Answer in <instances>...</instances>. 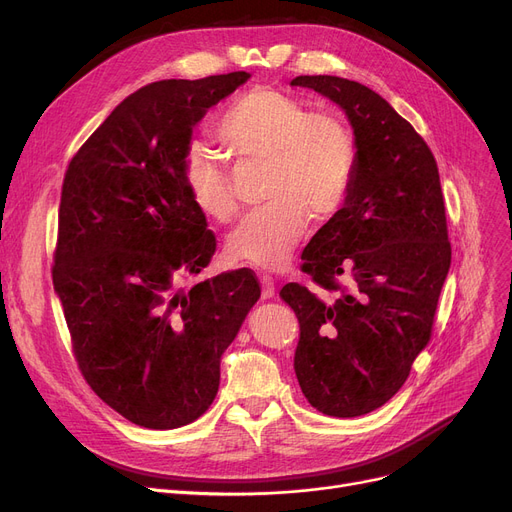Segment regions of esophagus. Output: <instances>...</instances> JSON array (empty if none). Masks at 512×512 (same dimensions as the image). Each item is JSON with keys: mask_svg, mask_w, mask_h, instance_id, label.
I'll list each match as a JSON object with an SVG mask.
<instances>
[{"mask_svg": "<svg viewBox=\"0 0 512 512\" xmlns=\"http://www.w3.org/2000/svg\"><path fill=\"white\" fill-rule=\"evenodd\" d=\"M260 287H262V298H266V300H271L273 296H275V281H273V277H269V275H260Z\"/></svg>", "mask_w": 512, "mask_h": 512, "instance_id": "esophagus-1", "label": "esophagus"}]
</instances>
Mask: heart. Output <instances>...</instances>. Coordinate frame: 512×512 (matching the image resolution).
Wrapping results in <instances>:
<instances>
[{"label": "heart", "instance_id": "heart-1", "mask_svg": "<svg viewBox=\"0 0 512 512\" xmlns=\"http://www.w3.org/2000/svg\"><path fill=\"white\" fill-rule=\"evenodd\" d=\"M216 137L237 160L264 162V206L229 233L231 258L258 269H281L308 231L310 214L325 221L342 208L356 168L350 129L329 112L271 87H254L231 102L216 125ZM189 202L216 223H227L239 204L231 177L202 148L181 164Z\"/></svg>", "mask_w": 512, "mask_h": 512}]
</instances>
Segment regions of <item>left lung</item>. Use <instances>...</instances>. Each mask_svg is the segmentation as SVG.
<instances>
[{"instance_id": "8db88e82", "label": "left lung", "mask_w": 512, "mask_h": 512, "mask_svg": "<svg viewBox=\"0 0 512 512\" xmlns=\"http://www.w3.org/2000/svg\"><path fill=\"white\" fill-rule=\"evenodd\" d=\"M291 85L342 106L356 135L346 202L302 252V273L331 298L298 283L279 294L300 323L302 394L323 415L350 419L392 398L429 344L452 260L444 193L429 145L379 93L329 75Z\"/></svg>"}]
</instances>
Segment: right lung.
<instances>
[{
	"instance_id": "obj_1",
	"label": "right lung",
	"mask_w": 512,
	"mask_h": 512,
	"mask_svg": "<svg viewBox=\"0 0 512 512\" xmlns=\"http://www.w3.org/2000/svg\"><path fill=\"white\" fill-rule=\"evenodd\" d=\"M248 79L237 70L137 89L64 173L52 277L72 354L93 392L139 427L204 415L221 356L260 298L250 269L179 289L216 252L181 183L191 131Z\"/></svg>"
}]
</instances>
